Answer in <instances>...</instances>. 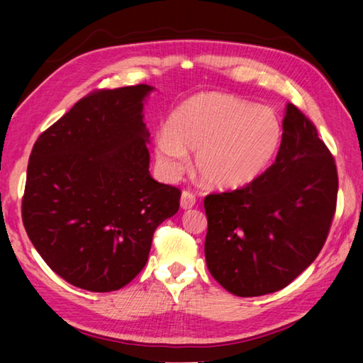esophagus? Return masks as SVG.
<instances>
[{"label":"esophagus","mask_w":363,"mask_h":363,"mask_svg":"<svg viewBox=\"0 0 363 363\" xmlns=\"http://www.w3.org/2000/svg\"><path fill=\"white\" fill-rule=\"evenodd\" d=\"M196 203V196L194 192H190V190H184L182 195H181V208L182 210H190V208H194Z\"/></svg>","instance_id":"1"}]
</instances>
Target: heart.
<instances>
[{
  "label": "heart",
  "mask_w": 363,
  "mask_h": 363,
  "mask_svg": "<svg viewBox=\"0 0 363 363\" xmlns=\"http://www.w3.org/2000/svg\"><path fill=\"white\" fill-rule=\"evenodd\" d=\"M281 125L269 107L224 93L195 94L169 115L155 139L160 168L168 177L182 173L195 152L200 179L216 189H237L257 179L277 153Z\"/></svg>",
  "instance_id": "heart-1"
}]
</instances>
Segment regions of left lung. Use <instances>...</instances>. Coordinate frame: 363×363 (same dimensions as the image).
Returning a JSON list of instances; mask_svg holds the SVG:
<instances>
[{
    "label": "left lung",
    "instance_id": "obj_1",
    "mask_svg": "<svg viewBox=\"0 0 363 363\" xmlns=\"http://www.w3.org/2000/svg\"><path fill=\"white\" fill-rule=\"evenodd\" d=\"M336 199L333 155L288 104L275 162L247 186L205 196L208 270L235 296L281 290L320 253Z\"/></svg>",
    "mask_w": 363,
    "mask_h": 363
}]
</instances>
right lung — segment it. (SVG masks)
Returning a JSON list of instances; mask_svg holds the SVG:
<instances>
[{
    "label": "right lung",
    "instance_id": "right-lung-1",
    "mask_svg": "<svg viewBox=\"0 0 363 363\" xmlns=\"http://www.w3.org/2000/svg\"><path fill=\"white\" fill-rule=\"evenodd\" d=\"M147 84L94 89L40 134L30 153L22 220L45 262L70 285L120 290L144 269L153 232L181 190L149 173Z\"/></svg>",
    "mask_w": 363,
    "mask_h": 363
}]
</instances>
